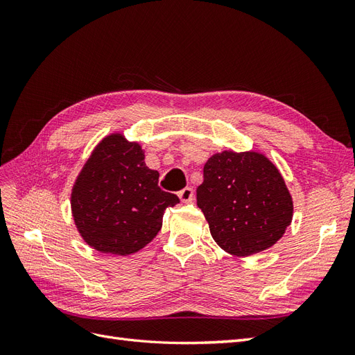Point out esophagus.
Returning a JSON list of instances; mask_svg holds the SVG:
<instances>
[{
    "mask_svg": "<svg viewBox=\"0 0 355 355\" xmlns=\"http://www.w3.org/2000/svg\"><path fill=\"white\" fill-rule=\"evenodd\" d=\"M179 198L182 202H191L194 200V191H192V188H184L179 191Z\"/></svg>",
    "mask_w": 355,
    "mask_h": 355,
    "instance_id": "esophagus-1",
    "label": "esophagus"
}]
</instances>
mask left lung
Wrapping results in <instances>:
<instances>
[{
	"mask_svg": "<svg viewBox=\"0 0 355 355\" xmlns=\"http://www.w3.org/2000/svg\"><path fill=\"white\" fill-rule=\"evenodd\" d=\"M202 173L197 206L220 249L250 256L283 237L293 218V201L282 173L263 154H214Z\"/></svg>",
	"mask_w": 355,
	"mask_h": 355,
	"instance_id": "8db88e82",
	"label": "left lung"
}]
</instances>
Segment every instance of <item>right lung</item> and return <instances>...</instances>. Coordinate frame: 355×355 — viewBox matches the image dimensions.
<instances>
[{
  "label": "right lung",
  "instance_id": "right-lung-1",
  "mask_svg": "<svg viewBox=\"0 0 355 355\" xmlns=\"http://www.w3.org/2000/svg\"><path fill=\"white\" fill-rule=\"evenodd\" d=\"M142 146L112 133L94 148L71 194L73 222L94 250L127 256L154 240L178 196L158 187Z\"/></svg>",
  "mask_w": 355,
  "mask_h": 355
}]
</instances>
